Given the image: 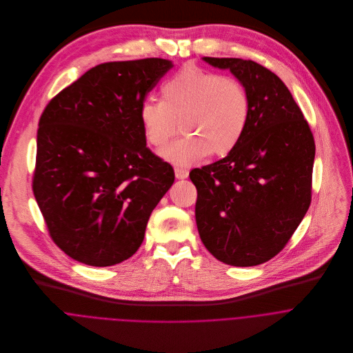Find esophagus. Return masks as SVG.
<instances>
[{"instance_id": "1", "label": "esophagus", "mask_w": 353, "mask_h": 353, "mask_svg": "<svg viewBox=\"0 0 353 353\" xmlns=\"http://www.w3.org/2000/svg\"><path fill=\"white\" fill-rule=\"evenodd\" d=\"M175 176H176L178 179H186V178L189 176V171H188L185 167L176 165V167H175Z\"/></svg>"}]
</instances>
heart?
<instances>
[{"label":"heart","mask_w":353,"mask_h":353,"mask_svg":"<svg viewBox=\"0 0 353 353\" xmlns=\"http://www.w3.org/2000/svg\"><path fill=\"white\" fill-rule=\"evenodd\" d=\"M161 101L140 105V121L147 141L164 148L181 128L185 137L172 143L161 156L178 165L234 151L243 139L252 115L246 88L235 79L186 66L161 85Z\"/></svg>","instance_id":"b5f03b06"}]
</instances>
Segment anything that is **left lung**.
<instances>
[{"instance_id":"left-lung-1","label":"left lung","mask_w":353,"mask_h":353,"mask_svg":"<svg viewBox=\"0 0 353 353\" xmlns=\"http://www.w3.org/2000/svg\"><path fill=\"white\" fill-rule=\"evenodd\" d=\"M230 72L252 101L248 130L224 159L190 171L203 246L232 266L281 252L311 203L315 143L285 84L252 59L203 57Z\"/></svg>"}]
</instances>
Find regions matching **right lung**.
<instances>
[{
  "instance_id": "right-lung-1",
  "label": "right lung",
  "mask_w": 353,
  "mask_h": 353,
  "mask_svg": "<svg viewBox=\"0 0 353 353\" xmlns=\"http://www.w3.org/2000/svg\"><path fill=\"white\" fill-rule=\"evenodd\" d=\"M171 61L104 62L57 94L39 119L35 200L52 242L70 258L111 266L144 241L175 174L147 147L140 105Z\"/></svg>"
}]
</instances>
